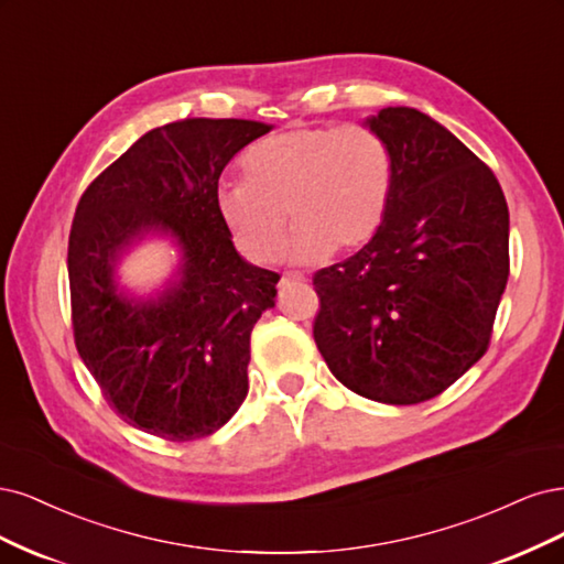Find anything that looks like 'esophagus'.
Masks as SVG:
<instances>
[{"label": "esophagus", "mask_w": 564, "mask_h": 564, "mask_svg": "<svg viewBox=\"0 0 564 564\" xmlns=\"http://www.w3.org/2000/svg\"><path fill=\"white\" fill-rule=\"evenodd\" d=\"M304 281V276L302 274H283L281 276V281H279V288L281 290H285V288H290V285H297V283H302Z\"/></svg>", "instance_id": "esophagus-1"}]
</instances>
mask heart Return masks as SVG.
<instances>
[{
  "mask_svg": "<svg viewBox=\"0 0 564 564\" xmlns=\"http://www.w3.org/2000/svg\"><path fill=\"white\" fill-rule=\"evenodd\" d=\"M239 169L243 183L217 189L215 208L236 250L256 264L281 258L288 217L297 227L288 256L297 264L370 243L395 185L389 142L358 123L267 135L243 152Z\"/></svg>",
  "mask_w": 564,
  "mask_h": 564,
  "instance_id": "heart-1",
  "label": "heart"
}]
</instances>
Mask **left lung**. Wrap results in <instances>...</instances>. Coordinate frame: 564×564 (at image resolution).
<instances>
[{
    "instance_id": "1",
    "label": "left lung",
    "mask_w": 564,
    "mask_h": 564,
    "mask_svg": "<svg viewBox=\"0 0 564 564\" xmlns=\"http://www.w3.org/2000/svg\"><path fill=\"white\" fill-rule=\"evenodd\" d=\"M366 126L389 142L384 225L356 256L318 269L314 339L354 393L414 405L482 358L508 281V206L495 173L414 107Z\"/></svg>"
}]
</instances>
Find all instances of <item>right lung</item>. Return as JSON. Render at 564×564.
Returning a JSON list of instances; mask_svg holds the SVG:
<instances>
[{
  "label": "right lung",
  "instance_id": "add662e5",
  "mask_svg": "<svg viewBox=\"0 0 564 564\" xmlns=\"http://www.w3.org/2000/svg\"><path fill=\"white\" fill-rule=\"evenodd\" d=\"M269 131L248 119L152 129L88 185L72 220L77 351L107 405L163 441L206 438L246 401L250 333L281 276L236 252L215 194L231 156ZM148 235L172 239L178 269L142 299L118 283V264Z\"/></svg>",
  "mask_w": 564,
  "mask_h": 564
}]
</instances>
